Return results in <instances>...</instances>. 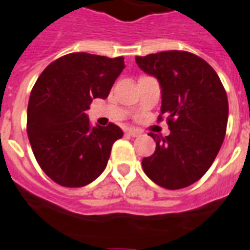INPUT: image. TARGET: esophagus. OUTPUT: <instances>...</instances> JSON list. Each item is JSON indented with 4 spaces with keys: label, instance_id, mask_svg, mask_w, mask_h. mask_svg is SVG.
Returning a JSON list of instances; mask_svg holds the SVG:
<instances>
[{
    "label": "esophagus",
    "instance_id": "1",
    "mask_svg": "<svg viewBox=\"0 0 250 250\" xmlns=\"http://www.w3.org/2000/svg\"><path fill=\"white\" fill-rule=\"evenodd\" d=\"M127 134V136H132V137H137L140 136L141 130L140 129H136V127H129V129H126V132H125Z\"/></svg>",
    "mask_w": 250,
    "mask_h": 250
}]
</instances>
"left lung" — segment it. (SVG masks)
Wrapping results in <instances>:
<instances>
[{
	"label": "left lung",
	"instance_id": "8db88e82",
	"mask_svg": "<svg viewBox=\"0 0 250 250\" xmlns=\"http://www.w3.org/2000/svg\"><path fill=\"white\" fill-rule=\"evenodd\" d=\"M145 74L161 87V114L167 116L168 136L150 133L153 155L142 159L150 179L167 189L191 186L211 167L224 141L228 99L215 69L187 51L137 56Z\"/></svg>",
	"mask_w": 250,
	"mask_h": 250
}]
</instances>
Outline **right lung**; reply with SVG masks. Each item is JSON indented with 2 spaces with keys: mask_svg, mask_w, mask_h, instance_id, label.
Returning a JSON list of instances; mask_svg holds the SVG:
<instances>
[{
  "mask_svg": "<svg viewBox=\"0 0 250 250\" xmlns=\"http://www.w3.org/2000/svg\"><path fill=\"white\" fill-rule=\"evenodd\" d=\"M124 58L74 52L56 59L34 85L27 106V136L37 162L64 187L89 185L106 167L121 127L91 126L85 110L106 99L123 72Z\"/></svg>",
  "mask_w": 250,
  "mask_h": 250,
  "instance_id": "right-lung-1",
  "label": "right lung"
}]
</instances>
